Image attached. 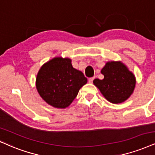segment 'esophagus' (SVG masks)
Wrapping results in <instances>:
<instances>
[{
	"mask_svg": "<svg viewBox=\"0 0 155 155\" xmlns=\"http://www.w3.org/2000/svg\"><path fill=\"white\" fill-rule=\"evenodd\" d=\"M94 79H95V77H91V78H89V83L91 84L92 82H93Z\"/></svg>",
	"mask_w": 155,
	"mask_h": 155,
	"instance_id": "1",
	"label": "esophagus"
}]
</instances>
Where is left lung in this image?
<instances>
[{
  "mask_svg": "<svg viewBox=\"0 0 155 155\" xmlns=\"http://www.w3.org/2000/svg\"><path fill=\"white\" fill-rule=\"evenodd\" d=\"M101 74L104 76V79H96L93 83L109 102H124L134 92L136 78L123 62H107L101 68Z\"/></svg>",
  "mask_w": 155,
  "mask_h": 155,
  "instance_id": "1",
  "label": "left lung"
}]
</instances>
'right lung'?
Listing matches in <instances>:
<instances>
[{
	"label": "right lung",
	"instance_id": "obj_1",
	"mask_svg": "<svg viewBox=\"0 0 155 155\" xmlns=\"http://www.w3.org/2000/svg\"><path fill=\"white\" fill-rule=\"evenodd\" d=\"M87 83L84 74L72 66L71 59L61 56L43 64L36 79L40 97L48 105L57 109L68 107Z\"/></svg>",
	"mask_w": 155,
	"mask_h": 155
}]
</instances>
